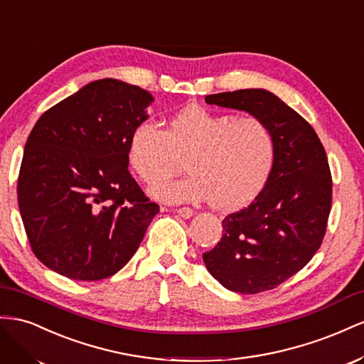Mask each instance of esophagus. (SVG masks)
<instances>
[{"instance_id":"34e87169","label":"esophagus","mask_w":364,"mask_h":364,"mask_svg":"<svg viewBox=\"0 0 364 364\" xmlns=\"http://www.w3.org/2000/svg\"><path fill=\"white\" fill-rule=\"evenodd\" d=\"M175 212L178 213L181 218H184V220H189L191 216H193V210L191 209V207H181V209H176Z\"/></svg>"}]
</instances>
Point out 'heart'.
Here are the masks:
<instances>
[{
  "label": "heart",
  "mask_w": 364,
  "mask_h": 364,
  "mask_svg": "<svg viewBox=\"0 0 364 364\" xmlns=\"http://www.w3.org/2000/svg\"><path fill=\"white\" fill-rule=\"evenodd\" d=\"M273 132L256 117L236 119L200 105L169 119L166 131L152 120L139 122L128 139V163L146 186L168 181L181 169L189 175L152 191L164 203L209 200L216 210H236L261 192L272 172Z\"/></svg>",
  "instance_id": "obj_1"
}]
</instances>
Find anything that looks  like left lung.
Here are the masks:
<instances>
[{
  "instance_id": "obj_1",
  "label": "left lung",
  "mask_w": 364,
  "mask_h": 364,
  "mask_svg": "<svg viewBox=\"0 0 364 364\" xmlns=\"http://www.w3.org/2000/svg\"><path fill=\"white\" fill-rule=\"evenodd\" d=\"M205 102L262 120L276 152L264 189L250 205L224 218L221 241L203 261L230 291L273 289L302 269L323 241L332 201L325 148L313 127L267 90L218 92Z\"/></svg>"
}]
</instances>
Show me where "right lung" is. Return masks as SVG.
Listing matches in <instances>:
<instances>
[{"mask_svg": "<svg viewBox=\"0 0 364 364\" xmlns=\"http://www.w3.org/2000/svg\"><path fill=\"white\" fill-rule=\"evenodd\" d=\"M151 92L99 79L56 103L27 139L18 204L35 256L75 280H100L129 262L159 205L128 171V139Z\"/></svg>", "mask_w": 364, "mask_h": 364, "instance_id": "add662e5", "label": "right lung"}]
</instances>
